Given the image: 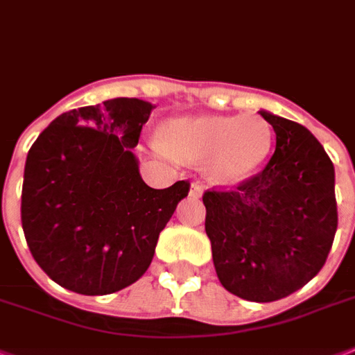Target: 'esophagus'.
<instances>
[{
  "label": "esophagus",
  "mask_w": 355,
  "mask_h": 355,
  "mask_svg": "<svg viewBox=\"0 0 355 355\" xmlns=\"http://www.w3.org/2000/svg\"><path fill=\"white\" fill-rule=\"evenodd\" d=\"M204 193V187L200 182H193L191 187H189V197L191 198H200Z\"/></svg>",
  "instance_id": "34e87169"
}]
</instances>
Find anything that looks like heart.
Here are the masks:
<instances>
[{
    "label": "heart",
    "instance_id": "heart-1",
    "mask_svg": "<svg viewBox=\"0 0 355 355\" xmlns=\"http://www.w3.org/2000/svg\"><path fill=\"white\" fill-rule=\"evenodd\" d=\"M272 125L259 114H200L169 120L158 151L182 162H206L207 178L235 184L257 171L272 151Z\"/></svg>",
    "mask_w": 355,
    "mask_h": 355
}]
</instances>
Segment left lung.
Instances as JSON below:
<instances>
[{
    "mask_svg": "<svg viewBox=\"0 0 355 355\" xmlns=\"http://www.w3.org/2000/svg\"><path fill=\"white\" fill-rule=\"evenodd\" d=\"M275 151L259 175L232 191H206V233L227 292L272 302L319 273L337 230L336 171L304 125L261 109Z\"/></svg>",
    "mask_w": 355,
    "mask_h": 355,
    "instance_id": "8db88e82",
    "label": "left lung"
}]
</instances>
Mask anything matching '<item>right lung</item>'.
Returning a JSON list of instances; mask_svg holds the SVG:
<instances>
[{"mask_svg":"<svg viewBox=\"0 0 355 355\" xmlns=\"http://www.w3.org/2000/svg\"><path fill=\"white\" fill-rule=\"evenodd\" d=\"M153 109L138 98L73 109L28 149L23 233L40 268L71 292L107 295L137 282L187 197L186 180L153 189L140 177L132 149Z\"/></svg>","mask_w":355,"mask_h":355,"instance_id":"right-lung-1","label":"right lung"}]
</instances>
